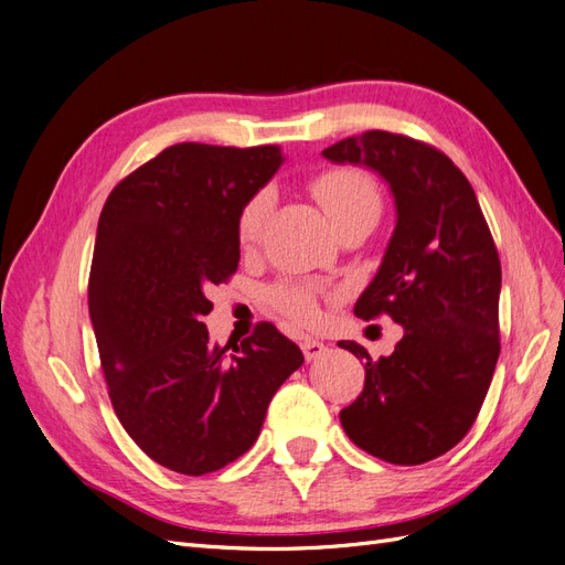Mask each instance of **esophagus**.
Segmentation results:
<instances>
[{
	"label": "esophagus",
	"instance_id": "obj_1",
	"mask_svg": "<svg viewBox=\"0 0 565 565\" xmlns=\"http://www.w3.org/2000/svg\"><path fill=\"white\" fill-rule=\"evenodd\" d=\"M301 351H303V358L306 361H316V358H320L324 351H328V347L322 344V341L318 339H311V337H303L301 339Z\"/></svg>",
	"mask_w": 565,
	"mask_h": 565
}]
</instances>
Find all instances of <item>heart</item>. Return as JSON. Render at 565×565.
I'll return each instance as SVG.
<instances>
[{
    "label": "heart",
    "instance_id": "heart-1",
    "mask_svg": "<svg viewBox=\"0 0 565 565\" xmlns=\"http://www.w3.org/2000/svg\"><path fill=\"white\" fill-rule=\"evenodd\" d=\"M311 195L318 200L324 216L334 231L349 221L363 216H380L382 200L374 181L358 169H328L311 181ZM273 210V195L268 191L254 193L237 214V241L243 247H254L264 237L268 216ZM270 303L295 322H313L318 316L316 292L309 285L280 282L270 289Z\"/></svg>",
    "mask_w": 565,
    "mask_h": 565
}]
</instances>
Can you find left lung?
<instances>
[{
  "mask_svg": "<svg viewBox=\"0 0 565 565\" xmlns=\"http://www.w3.org/2000/svg\"><path fill=\"white\" fill-rule=\"evenodd\" d=\"M322 156L374 169L396 200L382 266L353 311L391 316L403 339L380 361L339 341L365 363L363 393L339 419L372 457L424 465L467 436L490 388L500 358L498 247L471 183L434 146L372 129Z\"/></svg>",
  "mask_w": 565,
  "mask_h": 565,
  "instance_id": "1",
  "label": "left lung"
}]
</instances>
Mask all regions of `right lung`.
Wrapping results in <instances>:
<instances>
[{
  "label": "right lung",
  "instance_id": "1",
  "mask_svg": "<svg viewBox=\"0 0 565 565\" xmlns=\"http://www.w3.org/2000/svg\"><path fill=\"white\" fill-rule=\"evenodd\" d=\"M280 146L177 143L119 181L98 218L89 316L119 424L158 465L212 473L259 438L303 353L259 322L214 347L207 292L241 262L237 214L282 164Z\"/></svg>",
  "mask_w": 565,
  "mask_h": 565
}]
</instances>
